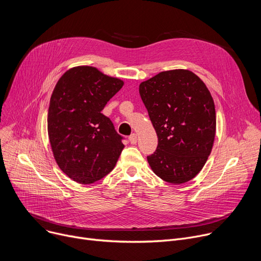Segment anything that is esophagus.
Returning <instances> with one entry per match:
<instances>
[{
    "instance_id": "esophagus-1",
    "label": "esophagus",
    "mask_w": 261,
    "mask_h": 261,
    "mask_svg": "<svg viewBox=\"0 0 261 261\" xmlns=\"http://www.w3.org/2000/svg\"><path fill=\"white\" fill-rule=\"evenodd\" d=\"M128 141L130 142V144H136L137 143V135L136 134H132L129 137H128Z\"/></svg>"
}]
</instances>
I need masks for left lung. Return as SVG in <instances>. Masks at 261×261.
<instances>
[{"label": "left lung", "mask_w": 261, "mask_h": 261, "mask_svg": "<svg viewBox=\"0 0 261 261\" xmlns=\"http://www.w3.org/2000/svg\"><path fill=\"white\" fill-rule=\"evenodd\" d=\"M158 135L147 156L151 170L165 182L183 184L207 162L216 130L213 98L204 82L185 69L164 71L139 86Z\"/></svg>", "instance_id": "8db88e82"}]
</instances>
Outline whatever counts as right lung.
<instances>
[{
    "label": "right lung",
    "mask_w": 261,
    "mask_h": 261,
    "mask_svg": "<svg viewBox=\"0 0 261 261\" xmlns=\"http://www.w3.org/2000/svg\"><path fill=\"white\" fill-rule=\"evenodd\" d=\"M123 85L90 66L71 68L58 79L50 99L48 136L58 167L76 183L88 185L106 176L124 148L122 137L101 113Z\"/></svg>",
    "instance_id": "right-lung-1"
}]
</instances>
